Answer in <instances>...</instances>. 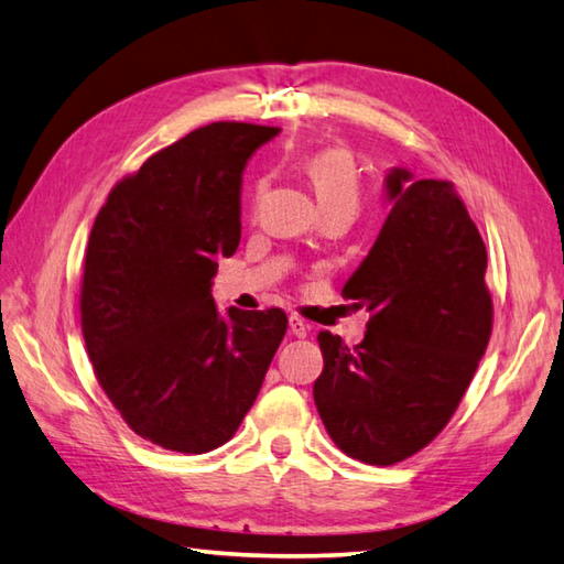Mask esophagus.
Segmentation results:
<instances>
[{
  "label": "esophagus",
  "mask_w": 564,
  "mask_h": 564,
  "mask_svg": "<svg viewBox=\"0 0 564 564\" xmlns=\"http://www.w3.org/2000/svg\"><path fill=\"white\" fill-rule=\"evenodd\" d=\"M289 325H291V335L293 337H297V339H305L307 337V327L301 317H295V315H291V319H289Z\"/></svg>",
  "instance_id": "34e87169"
}]
</instances>
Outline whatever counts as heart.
Here are the masks:
<instances>
[{
	"mask_svg": "<svg viewBox=\"0 0 564 564\" xmlns=\"http://www.w3.org/2000/svg\"><path fill=\"white\" fill-rule=\"evenodd\" d=\"M305 175L311 178L315 195L325 213L333 209H345V213H357L359 207V173L351 153L339 147H325L313 151L303 163ZM267 191V183L257 185V193Z\"/></svg>",
	"mask_w": 564,
	"mask_h": 564,
	"instance_id": "obj_1",
	"label": "heart"
}]
</instances>
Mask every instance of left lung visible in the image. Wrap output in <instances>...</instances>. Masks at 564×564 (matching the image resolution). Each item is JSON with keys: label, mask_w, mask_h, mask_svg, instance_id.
I'll list each match as a JSON object with an SVG mask.
<instances>
[{"label": "left lung", "mask_w": 564, "mask_h": 564, "mask_svg": "<svg viewBox=\"0 0 564 564\" xmlns=\"http://www.w3.org/2000/svg\"><path fill=\"white\" fill-rule=\"evenodd\" d=\"M393 203L377 245L341 295L367 307L347 347L319 333L313 386L327 435L351 459L389 467L443 433L477 371L494 325L487 247L449 181L386 178Z\"/></svg>", "instance_id": "obj_1"}]
</instances>
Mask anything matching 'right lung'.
<instances>
[{"mask_svg":"<svg viewBox=\"0 0 564 564\" xmlns=\"http://www.w3.org/2000/svg\"><path fill=\"white\" fill-rule=\"evenodd\" d=\"M279 127L213 121L121 178L99 207L80 285L95 377L124 423L183 455L225 445L289 327L281 307H215L241 237V173Z\"/></svg>","mask_w":564,"mask_h":564,"instance_id":"right-lung-1","label":"right lung"}]
</instances>
